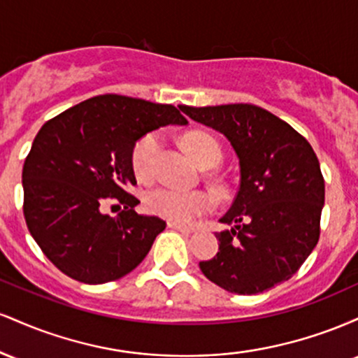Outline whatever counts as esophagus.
<instances>
[{
  "mask_svg": "<svg viewBox=\"0 0 358 358\" xmlns=\"http://www.w3.org/2000/svg\"><path fill=\"white\" fill-rule=\"evenodd\" d=\"M168 227L170 229H175V231H180V232H185V234H190L193 232L192 227H187V225H182V224H176V222H168Z\"/></svg>",
  "mask_w": 358,
  "mask_h": 358,
  "instance_id": "1",
  "label": "esophagus"
}]
</instances>
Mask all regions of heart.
<instances>
[{
    "label": "heart",
    "mask_w": 358,
    "mask_h": 358,
    "mask_svg": "<svg viewBox=\"0 0 358 358\" xmlns=\"http://www.w3.org/2000/svg\"><path fill=\"white\" fill-rule=\"evenodd\" d=\"M183 146L200 166L219 165L222 150L219 141L205 131H193L183 138ZM159 148V136L150 133L143 136L133 148V170L138 178L148 180L153 176L156 155ZM146 207L151 213L165 217L171 222L188 224L196 215L208 212L213 207V199L200 190H178V188L159 187L146 195Z\"/></svg>",
    "instance_id": "b5f03b06"
}]
</instances>
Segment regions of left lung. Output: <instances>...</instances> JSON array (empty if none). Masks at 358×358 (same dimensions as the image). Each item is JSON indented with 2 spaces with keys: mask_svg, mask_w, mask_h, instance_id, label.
Listing matches in <instances>:
<instances>
[{
  "mask_svg": "<svg viewBox=\"0 0 358 358\" xmlns=\"http://www.w3.org/2000/svg\"><path fill=\"white\" fill-rule=\"evenodd\" d=\"M180 109L219 131L239 158L241 185L217 232L219 252L200 262L229 293L257 294L287 281L320 239L324 180L313 148L298 131L254 104Z\"/></svg>",
  "mask_w": 358,
  "mask_h": 358,
  "instance_id": "1",
  "label": "left lung"
}]
</instances>
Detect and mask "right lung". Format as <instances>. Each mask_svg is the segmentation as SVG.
Returning a JSON list of instances; mask_svg holds the SVG:
<instances>
[{"instance_id": "obj_1", "label": "right lung", "mask_w": 358, "mask_h": 358, "mask_svg": "<svg viewBox=\"0 0 358 358\" xmlns=\"http://www.w3.org/2000/svg\"><path fill=\"white\" fill-rule=\"evenodd\" d=\"M188 121L171 104L104 94L64 110L38 131L23 165V213L28 231L62 273L85 285L131 273L166 222L139 215L133 148L162 126ZM125 205L117 217L101 213Z\"/></svg>"}]
</instances>
